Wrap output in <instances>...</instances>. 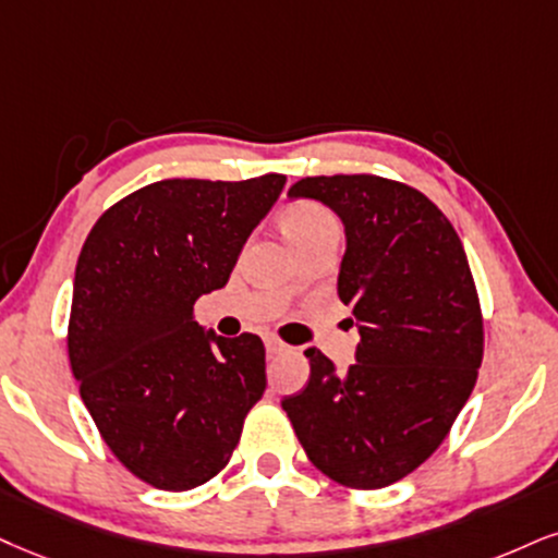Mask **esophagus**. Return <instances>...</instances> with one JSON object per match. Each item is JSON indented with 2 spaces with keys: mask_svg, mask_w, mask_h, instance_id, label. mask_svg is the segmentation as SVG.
<instances>
[{
  "mask_svg": "<svg viewBox=\"0 0 558 558\" xmlns=\"http://www.w3.org/2000/svg\"><path fill=\"white\" fill-rule=\"evenodd\" d=\"M266 352H268V356H277V354L290 352V347H287L281 339H277V336H266Z\"/></svg>",
  "mask_w": 558,
  "mask_h": 558,
  "instance_id": "1",
  "label": "esophagus"
}]
</instances>
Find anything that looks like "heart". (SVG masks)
I'll return each instance as SVG.
<instances>
[{
	"label": "heart",
	"instance_id": "obj_1",
	"mask_svg": "<svg viewBox=\"0 0 558 558\" xmlns=\"http://www.w3.org/2000/svg\"><path fill=\"white\" fill-rule=\"evenodd\" d=\"M281 227H284V235L290 238V243H298V240L336 230V219L326 206L315 202H292L281 211Z\"/></svg>",
	"mask_w": 558,
	"mask_h": 558
}]
</instances>
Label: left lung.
<instances>
[{"instance_id":"left-lung-1","label":"left lung","mask_w":558,"mask_h":558,"mask_svg":"<svg viewBox=\"0 0 558 558\" xmlns=\"http://www.w3.org/2000/svg\"><path fill=\"white\" fill-rule=\"evenodd\" d=\"M290 196L341 217L339 298L356 362L307 349L311 380L281 401L315 469L349 489H383L442 445L484 360V315L456 227L411 185L380 175L302 178Z\"/></svg>"}]
</instances>
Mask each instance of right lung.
<instances>
[{"instance_id": "right-lung-1", "label": "right lung", "mask_w": 558, "mask_h": 558, "mask_svg": "<svg viewBox=\"0 0 558 558\" xmlns=\"http://www.w3.org/2000/svg\"><path fill=\"white\" fill-rule=\"evenodd\" d=\"M284 183L279 173L149 183L102 211L82 245L69 364L100 437L155 489L215 478L264 396V341L204 333L194 302L227 284Z\"/></svg>"}]
</instances>
